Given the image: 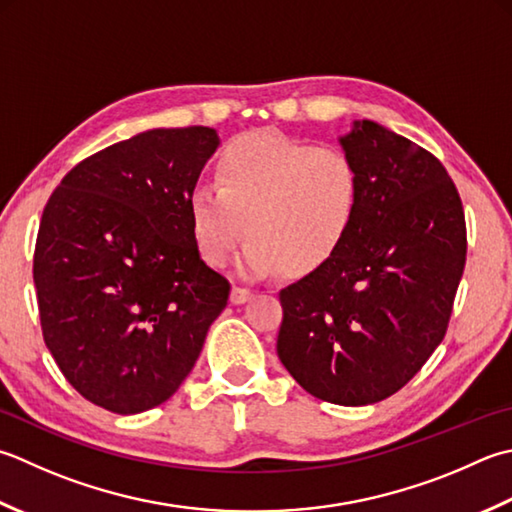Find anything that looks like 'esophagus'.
Masks as SVG:
<instances>
[{
  "mask_svg": "<svg viewBox=\"0 0 512 512\" xmlns=\"http://www.w3.org/2000/svg\"><path fill=\"white\" fill-rule=\"evenodd\" d=\"M250 297H253V290L248 288L233 286V290H230V304H246Z\"/></svg>",
  "mask_w": 512,
  "mask_h": 512,
  "instance_id": "34e87169",
  "label": "esophagus"
}]
</instances>
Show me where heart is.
Wrapping results in <instances>:
<instances>
[{
  "mask_svg": "<svg viewBox=\"0 0 512 512\" xmlns=\"http://www.w3.org/2000/svg\"><path fill=\"white\" fill-rule=\"evenodd\" d=\"M362 177L339 148H315L279 133H250L230 142L215 164V186L188 199L199 255L224 266L244 237L239 268L262 277L286 268L308 275L322 268L353 228Z\"/></svg>",
  "mask_w": 512,
  "mask_h": 512,
  "instance_id": "1",
  "label": "heart"
}]
</instances>
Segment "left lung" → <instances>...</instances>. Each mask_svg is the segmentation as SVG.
I'll return each instance as SVG.
<instances>
[{"instance_id":"8db88e82","label":"left lung","mask_w":512,"mask_h":512,"mask_svg":"<svg viewBox=\"0 0 512 512\" xmlns=\"http://www.w3.org/2000/svg\"><path fill=\"white\" fill-rule=\"evenodd\" d=\"M339 146L362 202L328 262L279 293L277 355L306 393L366 406L397 393L442 344L466 264L464 208L433 157L362 119Z\"/></svg>"}]
</instances>
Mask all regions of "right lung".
<instances>
[{
    "mask_svg": "<svg viewBox=\"0 0 512 512\" xmlns=\"http://www.w3.org/2000/svg\"><path fill=\"white\" fill-rule=\"evenodd\" d=\"M215 128H153L77 164L50 195L33 279L44 342L88 402L135 415L175 395L230 284L208 268L188 199Z\"/></svg>",
    "mask_w": 512,
    "mask_h": 512,
    "instance_id": "obj_1",
    "label": "right lung"
}]
</instances>
